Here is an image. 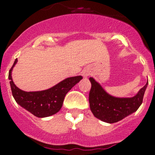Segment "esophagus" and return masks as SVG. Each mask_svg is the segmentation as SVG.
Segmentation results:
<instances>
[{"label":"esophagus","mask_w":155,"mask_h":155,"mask_svg":"<svg viewBox=\"0 0 155 155\" xmlns=\"http://www.w3.org/2000/svg\"><path fill=\"white\" fill-rule=\"evenodd\" d=\"M88 75H89V72H88V71H84V72H83V76L85 77V78L88 76Z\"/></svg>","instance_id":"esophagus-1"}]
</instances>
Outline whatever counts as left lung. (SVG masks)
<instances>
[{"instance_id": "left-lung-1", "label": "left lung", "mask_w": 155, "mask_h": 155, "mask_svg": "<svg viewBox=\"0 0 155 155\" xmlns=\"http://www.w3.org/2000/svg\"><path fill=\"white\" fill-rule=\"evenodd\" d=\"M89 92V105L91 113L102 121L113 124L136 112L143 102V94L148 81L139 92L132 98H116L106 93L92 78Z\"/></svg>"}]
</instances>
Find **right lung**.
<instances>
[{"label": "right lung", "mask_w": 155, "mask_h": 155, "mask_svg": "<svg viewBox=\"0 0 155 155\" xmlns=\"http://www.w3.org/2000/svg\"><path fill=\"white\" fill-rule=\"evenodd\" d=\"M17 61L16 59L8 74L12 95L18 105L39 118L47 117L58 113L62 107L66 94L83 78L82 76L71 77L50 89L27 92L19 89L12 81V71Z\"/></svg>", "instance_id": "right-lung-1"}]
</instances>
